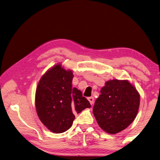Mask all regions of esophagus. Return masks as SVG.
Instances as JSON below:
<instances>
[{
  "label": "esophagus",
  "mask_w": 160,
  "mask_h": 160,
  "mask_svg": "<svg viewBox=\"0 0 160 160\" xmlns=\"http://www.w3.org/2000/svg\"><path fill=\"white\" fill-rule=\"evenodd\" d=\"M88 101H89V103H90V104H91V105L92 106L93 104H94V97H89L88 98Z\"/></svg>",
  "instance_id": "34e87169"
}]
</instances>
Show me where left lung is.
<instances>
[{
  "mask_svg": "<svg viewBox=\"0 0 160 160\" xmlns=\"http://www.w3.org/2000/svg\"><path fill=\"white\" fill-rule=\"evenodd\" d=\"M95 101L93 114L104 132L115 134L135 120L140 105V94L127 80L107 81Z\"/></svg>",
  "mask_w": 160,
  "mask_h": 160,
  "instance_id": "left-lung-1",
  "label": "left lung"
}]
</instances>
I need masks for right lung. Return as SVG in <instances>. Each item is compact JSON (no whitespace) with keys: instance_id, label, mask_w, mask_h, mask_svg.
Wrapping results in <instances>:
<instances>
[{"instance_id":"obj_1","label":"right lung","mask_w":160,"mask_h":160,"mask_svg":"<svg viewBox=\"0 0 160 160\" xmlns=\"http://www.w3.org/2000/svg\"><path fill=\"white\" fill-rule=\"evenodd\" d=\"M72 78L71 70L57 63L42 75L38 84L35 97L38 116L55 133L70 129L75 114L91 107L82 92L72 88Z\"/></svg>"}]
</instances>
